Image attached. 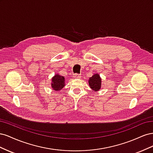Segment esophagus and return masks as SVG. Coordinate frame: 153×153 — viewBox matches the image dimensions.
<instances>
[{
	"instance_id": "1",
	"label": "esophagus",
	"mask_w": 153,
	"mask_h": 153,
	"mask_svg": "<svg viewBox=\"0 0 153 153\" xmlns=\"http://www.w3.org/2000/svg\"><path fill=\"white\" fill-rule=\"evenodd\" d=\"M73 77H75V78H81V75L80 74H78V73H75L73 75Z\"/></svg>"
}]
</instances>
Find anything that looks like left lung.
<instances>
[{
    "mask_svg": "<svg viewBox=\"0 0 153 153\" xmlns=\"http://www.w3.org/2000/svg\"><path fill=\"white\" fill-rule=\"evenodd\" d=\"M89 86L94 91H98L100 89L101 85V80L98 74H95L92 77L89 78Z\"/></svg>",
    "mask_w": 153,
    "mask_h": 153,
    "instance_id": "8db88e82",
    "label": "left lung"
}]
</instances>
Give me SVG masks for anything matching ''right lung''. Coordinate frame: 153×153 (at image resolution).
Returning a JSON list of instances; mask_svg holds the SVG:
<instances>
[{"label": "right lung", "instance_id": "1", "mask_svg": "<svg viewBox=\"0 0 153 153\" xmlns=\"http://www.w3.org/2000/svg\"><path fill=\"white\" fill-rule=\"evenodd\" d=\"M64 77L61 75H56L52 78V82L51 84L52 89L55 91L61 90L64 86Z\"/></svg>", "mask_w": 153, "mask_h": 153}]
</instances>
